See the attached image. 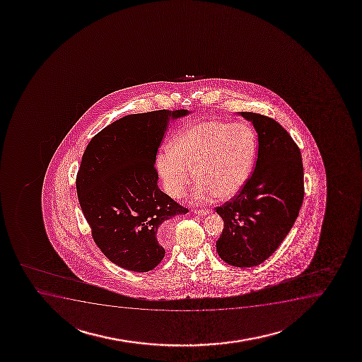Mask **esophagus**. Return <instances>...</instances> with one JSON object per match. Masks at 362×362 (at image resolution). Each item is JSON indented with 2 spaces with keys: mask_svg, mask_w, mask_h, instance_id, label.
Here are the masks:
<instances>
[{
  "mask_svg": "<svg viewBox=\"0 0 362 362\" xmlns=\"http://www.w3.org/2000/svg\"><path fill=\"white\" fill-rule=\"evenodd\" d=\"M211 212H212V211L209 209H194V213L199 214V216H207V214H209Z\"/></svg>",
  "mask_w": 362,
  "mask_h": 362,
  "instance_id": "esophagus-1",
  "label": "esophagus"
}]
</instances>
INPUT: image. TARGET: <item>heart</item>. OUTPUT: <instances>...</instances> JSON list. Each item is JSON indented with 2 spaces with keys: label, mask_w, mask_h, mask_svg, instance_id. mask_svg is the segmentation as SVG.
<instances>
[{
  "label": "heart",
  "mask_w": 362,
  "mask_h": 362,
  "mask_svg": "<svg viewBox=\"0 0 362 362\" xmlns=\"http://www.w3.org/2000/svg\"><path fill=\"white\" fill-rule=\"evenodd\" d=\"M255 153L257 138L246 124L206 121L175 136L170 150L158 158V173L167 194L179 199L192 182L194 167L199 180L195 200H226L245 187Z\"/></svg>",
  "instance_id": "1"
}]
</instances>
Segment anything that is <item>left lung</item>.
<instances>
[{
	"label": "left lung",
	"instance_id": "1",
	"mask_svg": "<svg viewBox=\"0 0 362 362\" xmlns=\"http://www.w3.org/2000/svg\"><path fill=\"white\" fill-rule=\"evenodd\" d=\"M258 134L255 167L241 192L216 207L224 229L217 252L226 263L250 268L276 251L293 226L304 199L302 155L275 119L240 112Z\"/></svg>",
	"mask_w": 362,
	"mask_h": 362
}]
</instances>
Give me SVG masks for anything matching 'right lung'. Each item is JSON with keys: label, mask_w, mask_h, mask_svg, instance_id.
<instances>
[{"label": "right lung", "mask_w": 362, "mask_h": 362, "mask_svg": "<svg viewBox=\"0 0 362 362\" xmlns=\"http://www.w3.org/2000/svg\"><path fill=\"white\" fill-rule=\"evenodd\" d=\"M187 110L124 116L90 139L76 190L95 245L131 272L153 270L165 257L167 221L189 209L158 187L155 161L170 119Z\"/></svg>", "instance_id": "add662e5"}]
</instances>
